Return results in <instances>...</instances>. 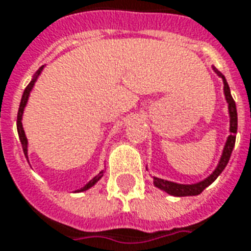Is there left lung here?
<instances>
[{
  "instance_id": "8db88e82",
  "label": "left lung",
  "mask_w": 251,
  "mask_h": 251,
  "mask_svg": "<svg viewBox=\"0 0 251 251\" xmlns=\"http://www.w3.org/2000/svg\"><path fill=\"white\" fill-rule=\"evenodd\" d=\"M215 73L218 74L220 77H222L224 79V90L225 96H226V101L229 103V113H230V133L227 138V142L225 145L224 154L221 157V161L218 163V166L214 170V173L211 174L210 177H207L205 181L202 182L194 183V185H181V183H174L170 182V181H165V179H159V178L154 177V185L157 187H159L163 192L169 193L172 196L176 197H186V196H198L201 194L206 187L209 186L210 183H213L217 179V177L220 176L221 173L224 172V169L226 168V165L229 162L230 155H231V151L234 149L235 145V134H237V124H238V117H237V106H235V101L231 97V93H230V88L227 82H226V78L221 72H218L217 69L214 68Z\"/></svg>"
}]
</instances>
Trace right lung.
<instances>
[{
	"mask_svg": "<svg viewBox=\"0 0 251 251\" xmlns=\"http://www.w3.org/2000/svg\"><path fill=\"white\" fill-rule=\"evenodd\" d=\"M41 70H42V68L38 70L36 73V75H34V78L31 79L30 83L27 85L26 88H25V90H24V94H22V98H21V103H20V107H18V114H17V131H18V137H20V141H21V145H22V150H24V153H25V155L27 154V140L26 137H25V133H24V129H22V124H21V120H22V113H24V107H25V105H26L27 102V97H29V93H30L31 88H33V85H34V82H36L37 77H38V74L41 73ZM27 157V155H26ZM103 176V172H100L96 176V177L93 178L92 181L88 183V185H85V186L81 189V190H78V192H83V190H88L89 187H92L94 183L97 182V181H100V178Z\"/></svg>",
	"mask_w": 251,
	"mask_h": 251,
	"instance_id": "right-lung-1",
	"label": "right lung"
}]
</instances>
